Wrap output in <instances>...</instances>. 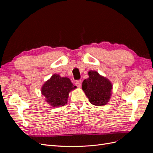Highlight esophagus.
Instances as JSON below:
<instances>
[{
  "instance_id": "obj_1",
  "label": "esophagus",
  "mask_w": 153,
  "mask_h": 153,
  "mask_svg": "<svg viewBox=\"0 0 153 153\" xmlns=\"http://www.w3.org/2000/svg\"><path fill=\"white\" fill-rule=\"evenodd\" d=\"M75 85L78 87H80L81 85H82V82L81 80H76V82H75Z\"/></svg>"
}]
</instances>
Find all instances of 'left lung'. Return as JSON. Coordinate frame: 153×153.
I'll list each match as a JSON object with an SVG mask.
<instances>
[{
    "label": "left lung",
    "instance_id": "left-lung-1",
    "mask_svg": "<svg viewBox=\"0 0 153 153\" xmlns=\"http://www.w3.org/2000/svg\"><path fill=\"white\" fill-rule=\"evenodd\" d=\"M89 78L82 82V89L90 102L96 106L106 105L111 96L112 85L106 78L96 71H90Z\"/></svg>",
    "mask_w": 153,
    "mask_h": 153
}]
</instances>
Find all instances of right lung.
Segmentation results:
<instances>
[{
	"label": "right lung",
	"mask_w": 153,
	"mask_h": 153,
	"mask_svg": "<svg viewBox=\"0 0 153 153\" xmlns=\"http://www.w3.org/2000/svg\"><path fill=\"white\" fill-rule=\"evenodd\" d=\"M76 87L68 78L54 74L45 83L41 88V92L47 103L53 107H57L67 103L69 92Z\"/></svg>",
	"instance_id": "right-lung-1"
}]
</instances>
